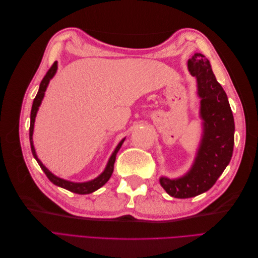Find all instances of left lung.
Wrapping results in <instances>:
<instances>
[{"instance_id": "1", "label": "left lung", "mask_w": 258, "mask_h": 258, "mask_svg": "<svg viewBox=\"0 0 258 258\" xmlns=\"http://www.w3.org/2000/svg\"><path fill=\"white\" fill-rule=\"evenodd\" d=\"M197 81L202 120L200 144L190 169L177 178L160 176L159 183L171 197L198 196L212 187L231 159L235 143V121L228 98L215 79L210 61L196 52L187 62Z\"/></svg>"}]
</instances>
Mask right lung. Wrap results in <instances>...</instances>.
Wrapping results in <instances>:
<instances>
[{
  "instance_id": "add662e5",
  "label": "right lung",
  "mask_w": 258,
  "mask_h": 258,
  "mask_svg": "<svg viewBox=\"0 0 258 258\" xmlns=\"http://www.w3.org/2000/svg\"><path fill=\"white\" fill-rule=\"evenodd\" d=\"M57 69H58V62L56 61L51 66V68L48 70V72L46 73V75L44 76L43 81L41 82V85H40V88H38V91H37V95L36 97L34 98V101H33V104H32V110H31V121H30V144H31V151H32V154L34 156V158L36 159L37 163L40 165L41 169L44 171V173L46 174V176H47L49 178V181L57 185L59 187H62V188L64 189H68L70 191L72 192H75V194H80V195H86V194H91L93 191H96L97 189H99L100 187H102L108 179H110L113 171H114V163H115V160H116V154L118 153L119 148L121 147L124 139L123 138L121 141L118 143V145L116 146L115 151L113 152V154L111 155L110 159H108L107 163H106V167L105 169L103 170V172L101 173L99 176H97L96 178L93 179H90V181H87V182H82V183H77V182H71V181H68V179H64V178H61V177H58L54 174H52L50 171L46 168L42 161L38 159L37 155H36V152H35V148H34V145H33V130H34V122H35V117H36V114H37V111H38V107H40L42 101H43V98L45 96V91L46 89H47V86L50 82V80L52 79V77L54 76V74H56L57 72Z\"/></svg>"
}]
</instances>
